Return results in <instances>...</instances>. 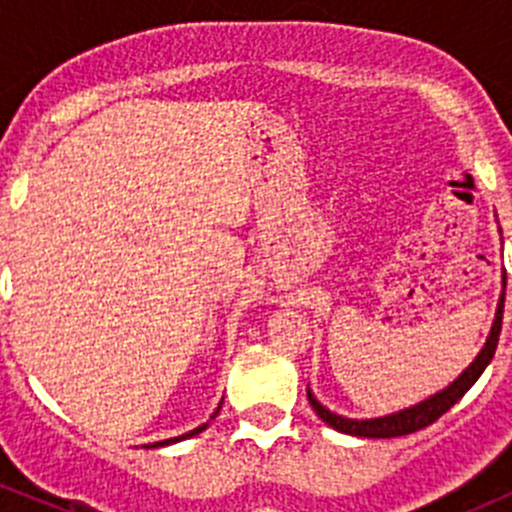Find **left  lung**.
<instances>
[{
    "label": "left lung",
    "instance_id": "obj_1",
    "mask_svg": "<svg viewBox=\"0 0 512 512\" xmlns=\"http://www.w3.org/2000/svg\"><path fill=\"white\" fill-rule=\"evenodd\" d=\"M503 307H505V292L500 297V307L498 314H495L493 329H490V337L485 342V347L480 349V354L476 356L471 366L453 381L451 386L441 391V394L431 396V399L421 401V404L411 406V409L399 411V414H391L384 418H366V421H354V418H344L332 414L329 409H324L317 399L312 396V391H307V399L312 404V409L317 411V416L322 418L324 423L334 428V431L349 433V436H361V438H394V436H409V433L421 431V428L431 426L433 421H438L458 399H463L468 389L478 381V376L483 374L485 366L490 364L493 359L495 347H498V337H500V327H503Z\"/></svg>",
    "mask_w": 512,
    "mask_h": 512
}]
</instances>
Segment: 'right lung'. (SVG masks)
I'll return each instance as SVG.
<instances>
[{
  "label": "right lung",
  "instance_id": "right-lung-1",
  "mask_svg": "<svg viewBox=\"0 0 512 512\" xmlns=\"http://www.w3.org/2000/svg\"><path fill=\"white\" fill-rule=\"evenodd\" d=\"M218 411H220V409H218ZM218 411H215V414H218ZM215 414H213V418H215ZM205 428H208V423H203V426L193 428V431H190V433H183V436H178V438H168V441H160V443H153V446H151V448H158V446H168V443H175V441H183V438H190V436H195V433L205 431Z\"/></svg>",
  "mask_w": 512,
  "mask_h": 512
}]
</instances>
